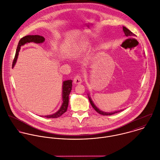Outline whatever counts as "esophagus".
Returning <instances> with one entry per match:
<instances>
[{
    "label": "esophagus",
    "mask_w": 160,
    "mask_h": 160,
    "mask_svg": "<svg viewBox=\"0 0 160 160\" xmlns=\"http://www.w3.org/2000/svg\"><path fill=\"white\" fill-rule=\"evenodd\" d=\"M73 82L74 84H79L82 82V79L81 78L80 76H76L74 78V81Z\"/></svg>",
    "instance_id": "obj_1"
}]
</instances>
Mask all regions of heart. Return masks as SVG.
Listing matches in <instances>:
<instances>
[{"label": "heart", "instance_id": "heart-1", "mask_svg": "<svg viewBox=\"0 0 160 160\" xmlns=\"http://www.w3.org/2000/svg\"><path fill=\"white\" fill-rule=\"evenodd\" d=\"M89 46V42L86 41H81L76 47L75 49V51L76 54H80L84 51H86Z\"/></svg>", "mask_w": 160, "mask_h": 160}]
</instances>
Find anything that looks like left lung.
I'll return each instance as SVG.
<instances>
[{"label": "left lung", "instance_id": "left-lung-1", "mask_svg": "<svg viewBox=\"0 0 160 160\" xmlns=\"http://www.w3.org/2000/svg\"><path fill=\"white\" fill-rule=\"evenodd\" d=\"M122 31H123V32H124V34H125V36H126V37H134V36H135V34H134L132 32H131L129 29H128L126 28H125V27H124V26L122 27ZM88 96L89 102H90L91 106H92V108L95 109V111H96V112H98L99 114H102V115H103V116H109V115H112V114H115V113H117V112H120V111H123V109H121V110H118V111H112V112H104V111H102L100 110V109L95 105V104L94 103V102L92 101V99H91V96H90L89 93L88 94Z\"/></svg>", "mask_w": 160, "mask_h": 160}]
</instances>
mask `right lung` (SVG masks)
Instances as JSON below:
<instances>
[{
  "mask_svg": "<svg viewBox=\"0 0 160 160\" xmlns=\"http://www.w3.org/2000/svg\"><path fill=\"white\" fill-rule=\"evenodd\" d=\"M45 41V38L42 36H39V35H29L26 36L24 38H22L19 42L16 56L12 63V68L14 67V66L16 64L18 56H19V52L20 51L21 46L25 45L26 44L30 43V42H34L36 44H41L43 43ZM72 80H67L64 81L62 82V104L59 108V109L54 114L46 115V116H41V117H45L47 118H56L58 117H60L62 114H64L68 109V104H69V95L72 90Z\"/></svg>",
  "mask_w": 160,
  "mask_h": 160,
  "instance_id": "obj_1",
  "label": "right lung"
}]
</instances>
